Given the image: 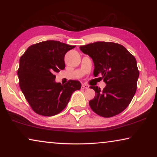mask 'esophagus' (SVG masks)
I'll list each match as a JSON object with an SVG mask.
<instances>
[{"label":"esophagus","mask_w":157,"mask_h":157,"mask_svg":"<svg viewBox=\"0 0 157 157\" xmlns=\"http://www.w3.org/2000/svg\"><path fill=\"white\" fill-rule=\"evenodd\" d=\"M81 88H82L83 89H89V86L86 85V84H83L82 86H81Z\"/></svg>","instance_id":"obj_1"}]
</instances>
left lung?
<instances>
[{
    "label": "left lung",
    "mask_w": 157,
    "mask_h": 157,
    "mask_svg": "<svg viewBox=\"0 0 157 157\" xmlns=\"http://www.w3.org/2000/svg\"><path fill=\"white\" fill-rule=\"evenodd\" d=\"M93 59L94 76L101 74L106 83L103 90L91 86L96 92L89 106L103 117H112L126 109L136 91L139 76L135 57L121 44L98 41L80 46Z\"/></svg>",
    "instance_id": "8db88e82"
}]
</instances>
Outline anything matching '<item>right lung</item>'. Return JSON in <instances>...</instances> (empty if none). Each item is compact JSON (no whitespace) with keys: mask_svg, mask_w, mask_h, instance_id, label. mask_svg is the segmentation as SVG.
I'll list each match as a JSON object with an SVG mask.
<instances>
[{"mask_svg":"<svg viewBox=\"0 0 157 157\" xmlns=\"http://www.w3.org/2000/svg\"><path fill=\"white\" fill-rule=\"evenodd\" d=\"M75 46L57 40L31 45L21 56L19 86L31 109L45 117L56 115L65 109L72 94L81 87L78 81L65 84L55 82V74L65 68L64 56Z\"/></svg>","mask_w":157,"mask_h":157,"instance_id":"obj_1","label":"right lung"}]
</instances>
